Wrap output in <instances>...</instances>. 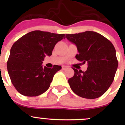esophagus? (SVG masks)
<instances>
[{"label":"esophagus","mask_w":125,"mask_h":125,"mask_svg":"<svg viewBox=\"0 0 125 125\" xmlns=\"http://www.w3.org/2000/svg\"><path fill=\"white\" fill-rule=\"evenodd\" d=\"M62 70H66V69L68 68V66H65V65H62Z\"/></svg>","instance_id":"obj_1"}]
</instances>
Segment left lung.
Masks as SVG:
<instances>
[{
    "mask_svg": "<svg viewBox=\"0 0 125 125\" xmlns=\"http://www.w3.org/2000/svg\"><path fill=\"white\" fill-rule=\"evenodd\" d=\"M66 38L75 44L79 54L77 60L88 63L86 71L75 68L68 80L75 94L86 99H96L108 89L114 80L118 67L115 48L108 39L94 31L66 34Z\"/></svg>",
    "mask_w": 125,
    "mask_h": 125,
    "instance_id": "obj_1",
    "label": "left lung"
}]
</instances>
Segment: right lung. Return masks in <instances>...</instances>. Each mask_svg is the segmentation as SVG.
<instances>
[{
    "label": "right lung",
    "mask_w": 125,
    "mask_h": 125,
    "mask_svg": "<svg viewBox=\"0 0 125 125\" xmlns=\"http://www.w3.org/2000/svg\"><path fill=\"white\" fill-rule=\"evenodd\" d=\"M64 34L39 30L31 31L12 45L7 62V70L12 85L22 95L36 97L49 88L54 74L61 66L50 68L42 64L46 55H52L55 44Z\"/></svg>",
    "instance_id": "right-lung-1"
}]
</instances>
